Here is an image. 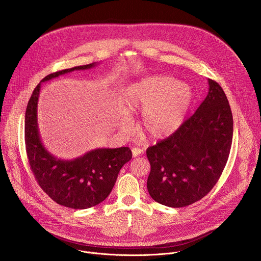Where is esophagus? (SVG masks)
Returning a JSON list of instances; mask_svg holds the SVG:
<instances>
[{
    "label": "esophagus",
    "instance_id": "1",
    "mask_svg": "<svg viewBox=\"0 0 261 261\" xmlns=\"http://www.w3.org/2000/svg\"><path fill=\"white\" fill-rule=\"evenodd\" d=\"M142 151H143V150H142L141 148H138V147H133V148H132V154H133L134 158L140 155V154L142 153Z\"/></svg>",
    "mask_w": 261,
    "mask_h": 261
}]
</instances>
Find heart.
Instances as JSON below:
<instances>
[{
	"mask_svg": "<svg viewBox=\"0 0 261 261\" xmlns=\"http://www.w3.org/2000/svg\"><path fill=\"white\" fill-rule=\"evenodd\" d=\"M191 87L169 75H150L131 84L126 101L133 111L142 113L141 129L151 139H163L174 133L185 122L192 107ZM124 132L133 128L132 117L124 112L118 119Z\"/></svg>",
	"mask_w": 261,
	"mask_h": 261,
	"instance_id": "obj_1",
	"label": "heart"
}]
</instances>
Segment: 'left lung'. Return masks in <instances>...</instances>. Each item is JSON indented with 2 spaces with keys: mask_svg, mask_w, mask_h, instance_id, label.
Instances as JSON below:
<instances>
[{
  "mask_svg": "<svg viewBox=\"0 0 261 261\" xmlns=\"http://www.w3.org/2000/svg\"><path fill=\"white\" fill-rule=\"evenodd\" d=\"M209 91L195 112L169 137L146 149L149 196L158 203L186 207L204 198L226 165L233 122L221 87L208 79Z\"/></svg>",
  "mask_w": 261,
  "mask_h": 261,
  "instance_id": "8db88e82",
  "label": "left lung"
}]
</instances>
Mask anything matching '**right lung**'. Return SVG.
Masks as SVG:
<instances>
[{"label":"right lung","instance_id":"obj_1","mask_svg":"<svg viewBox=\"0 0 261 261\" xmlns=\"http://www.w3.org/2000/svg\"><path fill=\"white\" fill-rule=\"evenodd\" d=\"M93 62L56 71L45 76L50 81L73 70L96 66ZM41 83L27 107L24 137L31 169L41 189L57 204L71 209L98 205L111 194L121 168L131 160L129 147L95 148L72 160H61L44 146L38 127V100Z\"/></svg>","mask_w":261,"mask_h":261}]
</instances>
